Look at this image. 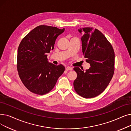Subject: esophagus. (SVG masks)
I'll list each match as a JSON object with an SVG mask.
<instances>
[{
  "label": "esophagus",
  "instance_id": "esophagus-1",
  "mask_svg": "<svg viewBox=\"0 0 131 131\" xmlns=\"http://www.w3.org/2000/svg\"><path fill=\"white\" fill-rule=\"evenodd\" d=\"M66 70L67 71H72L73 70V68L70 66H67V67H66Z\"/></svg>",
  "mask_w": 131,
  "mask_h": 131
}]
</instances>
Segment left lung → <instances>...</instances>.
<instances>
[{
  "instance_id": "8db88e82",
  "label": "left lung",
  "mask_w": 131,
  "mask_h": 131,
  "mask_svg": "<svg viewBox=\"0 0 131 131\" xmlns=\"http://www.w3.org/2000/svg\"><path fill=\"white\" fill-rule=\"evenodd\" d=\"M81 37L82 52L90 67L86 72L74 67L77 78L73 82L77 93L93 98L101 94L109 84L114 74L115 52L111 43L100 30L92 27L78 29Z\"/></svg>"
}]
</instances>
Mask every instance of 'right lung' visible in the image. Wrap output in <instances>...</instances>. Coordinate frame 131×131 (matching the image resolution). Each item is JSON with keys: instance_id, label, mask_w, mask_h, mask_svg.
Returning a JSON list of instances; mask_svg holds the SVG:
<instances>
[{"instance_id": "right-lung-1", "label": "right lung", "mask_w": 131, "mask_h": 131, "mask_svg": "<svg viewBox=\"0 0 131 131\" xmlns=\"http://www.w3.org/2000/svg\"><path fill=\"white\" fill-rule=\"evenodd\" d=\"M64 30V28L41 25L22 39L18 50L17 70L21 81L30 92L40 95L48 93L64 73L65 67L49 62L47 53L53 49L56 39Z\"/></svg>"}]
</instances>
